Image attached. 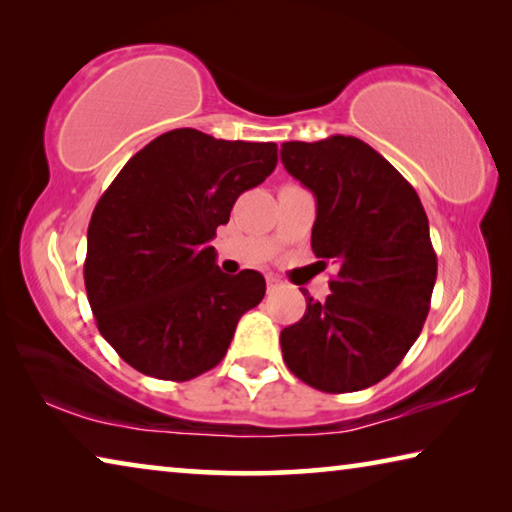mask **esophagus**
Wrapping results in <instances>:
<instances>
[{
  "mask_svg": "<svg viewBox=\"0 0 512 512\" xmlns=\"http://www.w3.org/2000/svg\"><path fill=\"white\" fill-rule=\"evenodd\" d=\"M266 284H268V291H275L277 287H280V282H277V280H275V277H268V280H266Z\"/></svg>",
  "mask_w": 512,
  "mask_h": 512,
  "instance_id": "obj_1",
  "label": "esophagus"
}]
</instances>
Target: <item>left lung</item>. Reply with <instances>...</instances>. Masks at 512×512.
<instances>
[{
	"label": "left lung",
	"instance_id": "1",
	"mask_svg": "<svg viewBox=\"0 0 512 512\" xmlns=\"http://www.w3.org/2000/svg\"><path fill=\"white\" fill-rule=\"evenodd\" d=\"M282 164L316 196L311 250L339 266L325 302L309 298L280 334L289 370L323 393L375 386L422 332L438 259L420 196L357 137L284 142ZM305 293V291H302Z\"/></svg>",
	"mask_w": 512,
	"mask_h": 512
}]
</instances>
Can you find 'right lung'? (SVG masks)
Listing matches in <instances>:
<instances>
[{
    "instance_id": "right-lung-1",
    "label": "right lung",
    "mask_w": 512,
    "mask_h": 512,
    "mask_svg": "<svg viewBox=\"0 0 512 512\" xmlns=\"http://www.w3.org/2000/svg\"><path fill=\"white\" fill-rule=\"evenodd\" d=\"M277 164L273 142L176 128L137 151L94 207L83 277L103 339L142 375L187 381L212 370L262 273L225 275L210 241L232 205Z\"/></svg>"
}]
</instances>
